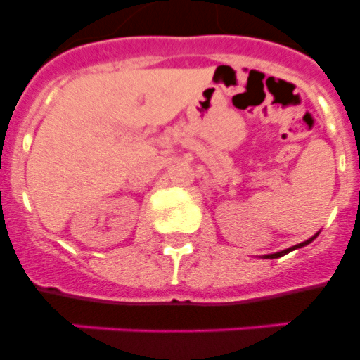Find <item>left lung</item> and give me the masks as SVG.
Masks as SVG:
<instances>
[{"label":"left lung","instance_id":"1","mask_svg":"<svg viewBox=\"0 0 360 360\" xmlns=\"http://www.w3.org/2000/svg\"><path fill=\"white\" fill-rule=\"evenodd\" d=\"M316 236H318V233H316ZM316 236H314V237H316ZM314 237H311V239H309V240H305V243H300V245H296V246H291V248H288V250H282V252H276V253H269V255H266V259H278V257L285 255V253L292 252V250H296V248H302V246L309 245V243H311V240H314Z\"/></svg>","mask_w":360,"mask_h":360}]
</instances>
